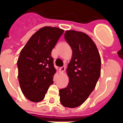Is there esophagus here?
Segmentation results:
<instances>
[{
  "label": "esophagus",
  "mask_w": 123,
  "mask_h": 123,
  "mask_svg": "<svg viewBox=\"0 0 123 123\" xmlns=\"http://www.w3.org/2000/svg\"><path fill=\"white\" fill-rule=\"evenodd\" d=\"M65 70H66V67L64 66H62V67L60 68V72H61V73H63L64 71H65Z\"/></svg>",
  "instance_id": "1"
}]
</instances>
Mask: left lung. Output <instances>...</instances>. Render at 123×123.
<instances>
[{"label": "left lung", "mask_w": 123, "mask_h": 123, "mask_svg": "<svg viewBox=\"0 0 123 123\" xmlns=\"http://www.w3.org/2000/svg\"><path fill=\"white\" fill-rule=\"evenodd\" d=\"M64 38L72 49V57L66 69L68 84L59 90L60 102L74 108L81 105L94 89L100 76L101 59L96 45L86 34L66 31Z\"/></svg>", "instance_id": "1"}]
</instances>
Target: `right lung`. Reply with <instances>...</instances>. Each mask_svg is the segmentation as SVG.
I'll return each instance as SVG.
<instances>
[{
  "instance_id": "1",
  "label": "right lung",
  "mask_w": 123,
  "mask_h": 123,
  "mask_svg": "<svg viewBox=\"0 0 123 123\" xmlns=\"http://www.w3.org/2000/svg\"><path fill=\"white\" fill-rule=\"evenodd\" d=\"M63 32L57 27H42L20 52L17 62L18 80L23 94L31 102L42 100L53 83L56 69L51 53Z\"/></svg>"
}]
</instances>
